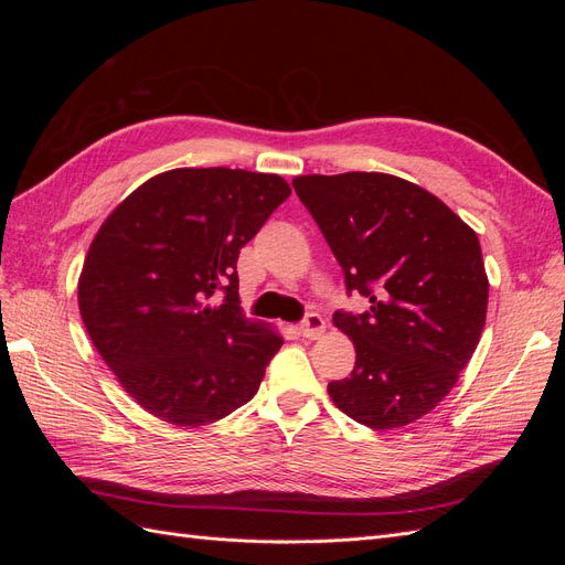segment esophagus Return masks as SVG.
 Instances as JSON below:
<instances>
[{
	"instance_id": "1",
	"label": "esophagus",
	"mask_w": 565,
	"mask_h": 565,
	"mask_svg": "<svg viewBox=\"0 0 565 565\" xmlns=\"http://www.w3.org/2000/svg\"><path fill=\"white\" fill-rule=\"evenodd\" d=\"M299 332H301L306 339H318V337H322V332H324V320H322L318 313H309V316H306V318L301 320Z\"/></svg>"
}]
</instances>
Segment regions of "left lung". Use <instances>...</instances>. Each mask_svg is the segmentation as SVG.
Masks as SVG:
<instances>
[{
  "instance_id": "left-lung-1",
  "label": "left lung",
  "mask_w": 565,
  "mask_h": 565,
  "mask_svg": "<svg viewBox=\"0 0 565 565\" xmlns=\"http://www.w3.org/2000/svg\"><path fill=\"white\" fill-rule=\"evenodd\" d=\"M303 207L365 313L337 311L351 337V377L328 384L341 413L370 429H398L448 396L481 339L488 276L476 233L448 204L380 172L297 177Z\"/></svg>"
}]
</instances>
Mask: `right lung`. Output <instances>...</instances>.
I'll return each mask as SVG.
<instances>
[{
    "instance_id": "right-lung-1",
    "label": "right lung",
    "mask_w": 565,
    "mask_h": 565,
    "mask_svg": "<svg viewBox=\"0 0 565 565\" xmlns=\"http://www.w3.org/2000/svg\"><path fill=\"white\" fill-rule=\"evenodd\" d=\"M289 198L276 174L172 169L104 221L79 278V313L129 396L177 426L231 415L282 339L241 311L237 256Z\"/></svg>"
}]
</instances>
